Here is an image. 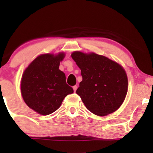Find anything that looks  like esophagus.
Masks as SVG:
<instances>
[{
	"label": "esophagus",
	"mask_w": 153,
	"mask_h": 153,
	"mask_svg": "<svg viewBox=\"0 0 153 153\" xmlns=\"http://www.w3.org/2000/svg\"><path fill=\"white\" fill-rule=\"evenodd\" d=\"M76 89H77V86H76V85H74V86H73V90H74V91L76 92Z\"/></svg>",
	"instance_id": "obj_1"
}]
</instances>
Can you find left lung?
Wrapping results in <instances>:
<instances>
[{
    "label": "left lung",
    "instance_id": "obj_1",
    "mask_svg": "<svg viewBox=\"0 0 153 153\" xmlns=\"http://www.w3.org/2000/svg\"><path fill=\"white\" fill-rule=\"evenodd\" d=\"M72 58L81 71L82 81L76 90L85 107L104 116L116 111L127 93V76L124 69L105 56L75 51Z\"/></svg>",
    "mask_w": 153,
    "mask_h": 153
}]
</instances>
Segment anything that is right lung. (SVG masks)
<instances>
[{"label": "right lung", "mask_w": 153, "mask_h": 153, "mask_svg": "<svg viewBox=\"0 0 153 153\" xmlns=\"http://www.w3.org/2000/svg\"><path fill=\"white\" fill-rule=\"evenodd\" d=\"M64 53L43 54L35 58L23 74L21 91L24 102L39 114L55 111L73 88L66 83L65 74L59 70Z\"/></svg>", "instance_id": "right-lung-1"}]
</instances>
